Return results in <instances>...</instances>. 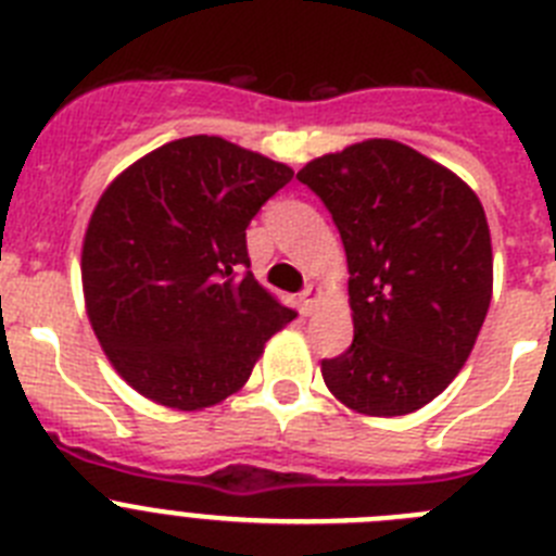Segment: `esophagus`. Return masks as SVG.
Listing matches in <instances>:
<instances>
[{"instance_id":"34e87169","label":"esophagus","mask_w":556,"mask_h":556,"mask_svg":"<svg viewBox=\"0 0 556 556\" xmlns=\"http://www.w3.org/2000/svg\"><path fill=\"white\" fill-rule=\"evenodd\" d=\"M320 289H317V287H314V283H312V287H306V289H303V292H301V303H303V314H314V308H317V301H320Z\"/></svg>"}]
</instances>
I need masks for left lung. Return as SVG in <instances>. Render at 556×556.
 <instances>
[{
    "mask_svg": "<svg viewBox=\"0 0 556 556\" xmlns=\"http://www.w3.org/2000/svg\"><path fill=\"white\" fill-rule=\"evenodd\" d=\"M331 211L348 255L353 342L323 381L358 415L434 401L468 362L493 298V244L476 191L392 139H367L298 172Z\"/></svg>",
    "mask_w": 556,
    "mask_h": 556,
    "instance_id": "left-lung-1",
    "label": "left lung"
}]
</instances>
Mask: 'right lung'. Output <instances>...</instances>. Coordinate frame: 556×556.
Wrapping results in <instances>:
<instances>
[{
    "instance_id": "1",
    "label": "right lung",
    "mask_w": 556,
    "mask_h": 556,
    "mask_svg": "<svg viewBox=\"0 0 556 556\" xmlns=\"http://www.w3.org/2000/svg\"><path fill=\"white\" fill-rule=\"evenodd\" d=\"M292 175L219 136H189L147 152L102 191L83 239V294L132 390L178 412L219 404L294 320L244 273V230Z\"/></svg>"
}]
</instances>
